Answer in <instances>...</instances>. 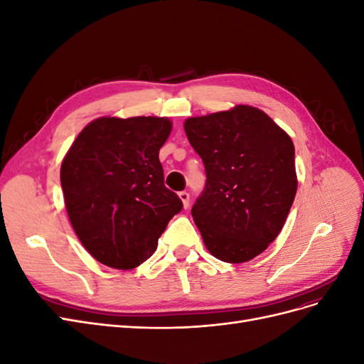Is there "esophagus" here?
<instances>
[{"label":"esophagus","instance_id":"obj_1","mask_svg":"<svg viewBox=\"0 0 364 364\" xmlns=\"http://www.w3.org/2000/svg\"><path fill=\"white\" fill-rule=\"evenodd\" d=\"M179 197H181V200H182V203H183V208L186 209L190 206V194L186 193V191H182V193H179Z\"/></svg>","mask_w":364,"mask_h":364}]
</instances>
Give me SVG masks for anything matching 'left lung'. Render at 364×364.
I'll use <instances>...</instances> for the list:
<instances>
[{
  "mask_svg": "<svg viewBox=\"0 0 364 364\" xmlns=\"http://www.w3.org/2000/svg\"><path fill=\"white\" fill-rule=\"evenodd\" d=\"M206 185L191 214L213 257L246 262L277 238L293 205L297 176L291 138L261 109L191 117L183 123Z\"/></svg>",
  "mask_w": 364,
  "mask_h": 364,
  "instance_id": "8db88e82",
  "label": "left lung"
}]
</instances>
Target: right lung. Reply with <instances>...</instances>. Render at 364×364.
I'll use <instances>...</instances> for the list:
<instances>
[{"label":"right lung","mask_w":364,"mask_h":364,"mask_svg":"<svg viewBox=\"0 0 364 364\" xmlns=\"http://www.w3.org/2000/svg\"><path fill=\"white\" fill-rule=\"evenodd\" d=\"M173 123L159 117L91 121L65 155L60 183L75 235L107 267L149 259L174 214L178 194L164 185L159 149Z\"/></svg>","instance_id":"1"}]
</instances>
